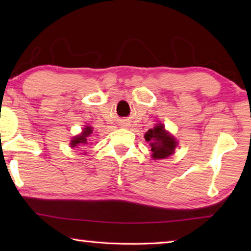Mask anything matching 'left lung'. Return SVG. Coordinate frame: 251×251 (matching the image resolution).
Masks as SVG:
<instances>
[{
	"label": "left lung",
	"instance_id": "left-lung-1",
	"mask_svg": "<svg viewBox=\"0 0 251 251\" xmlns=\"http://www.w3.org/2000/svg\"><path fill=\"white\" fill-rule=\"evenodd\" d=\"M145 139L151 147L152 159L167 158L174 154L177 146L176 139L165 129L163 124H156L154 128L148 129Z\"/></svg>",
	"mask_w": 251,
	"mask_h": 251
}]
</instances>
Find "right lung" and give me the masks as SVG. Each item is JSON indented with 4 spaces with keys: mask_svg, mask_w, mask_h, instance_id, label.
<instances>
[{
    "mask_svg": "<svg viewBox=\"0 0 251 251\" xmlns=\"http://www.w3.org/2000/svg\"><path fill=\"white\" fill-rule=\"evenodd\" d=\"M93 133V128L91 126H86L85 128L83 129L82 133L79 135L75 136L73 137V139L71 141V147H76V146H85L88 144V137H90V135Z\"/></svg>",
    "mask_w": 251,
    "mask_h": 251,
    "instance_id": "obj_1",
    "label": "right lung"
}]
</instances>
